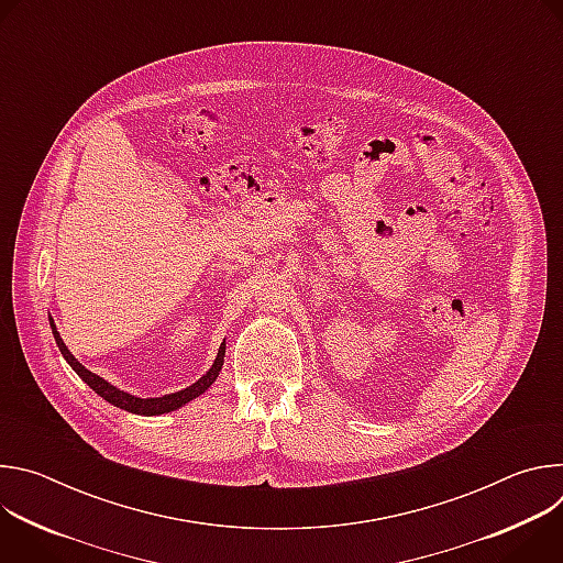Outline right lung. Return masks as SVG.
<instances>
[{
	"mask_svg": "<svg viewBox=\"0 0 563 563\" xmlns=\"http://www.w3.org/2000/svg\"><path fill=\"white\" fill-rule=\"evenodd\" d=\"M51 330H53V336H55V343H57L62 356H64L66 363L75 369V374H77L79 378H82V380H85L96 394H100L104 400H109L111 406H115V408H120V410H126V412H131V415H142V417H157V415L174 412V410L183 408L185 404H189V400H194L196 396H200L205 389L211 387V383L218 378V374H220V369H222V363H224V343H222L220 350H218V356H216L213 365L209 367V372H207L202 378H198L194 385H189V387H185V389H180V391H174V394L157 396V398H140V396H133V394H129V391H124V389L111 385L109 380H104L102 376L89 372L82 363H79V361L68 352V347L64 345L59 332H57L55 325H53V318H51Z\"/></svg>",
	"mask_w": 563,
	"mask_h": 563,
	"instance_id": "1",
	"label": "right lung"
}]
</instances>
